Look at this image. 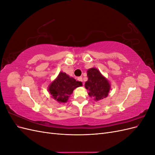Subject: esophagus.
I'll use <instances>...</instances> for the list:
<instances>
[{"instance_id":"obj_1","label":"esophagus","mask_w":155,"mask_h":155,"mask_svg":"<svg viewBox=\"0 0 155 155\" xmlns=\"http://www.w3.org/2000/svg\"><path fill=\"white\" fill-rule=\"evenodd\" d=\"M78 81H83V78H82V77H79V78H78Z\"/></svg>"}]
</instances>
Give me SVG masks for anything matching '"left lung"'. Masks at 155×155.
<instances>
[{
	"label": "left lung",
	"instance_id": "left-lung-1",
	"mask_svg": "<svg viewBox=\"0 0 155 155\" xmlns=\"http://www.w3.org/2000/svg\"><path fill=\"white\" fill-rule=\"evenodd\" d=\"M88 81L85 87L88 91V94L93 97L95 101H99L106 97L110 90V85L107 79L96 68L87 70Z\"/></svg>",
	"mask_w": 155,
	"mask_h": 155
}]
</instances>
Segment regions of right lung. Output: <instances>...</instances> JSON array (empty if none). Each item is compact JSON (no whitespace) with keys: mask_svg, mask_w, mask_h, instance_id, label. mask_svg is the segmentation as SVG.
Instances as JSON below:
<instances>
[{"mask_svg":"<svg viewBox=\"0 0 155 155\" xmlns=\"http://www.w3.org/2000/svg\"><path fill=\"white\" fill-rule=\"evenodd\" d=\"M82 86L81 81H76L66 73L61 72L48 87V91L54 99L59 103H66L75 88Z\"/></svg>","mask_w":155,"mask_h":155,"instance_id":"1","label":"right lung"}]
</instances>
